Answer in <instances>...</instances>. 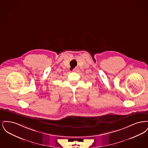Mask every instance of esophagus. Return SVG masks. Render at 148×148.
I'll return each instance as SVG.
<instances>
[{
  "instance_id": "34e87169",
  "label": "esophagus",
  "mask_w": 148,
  "mask_h": 148,
  "mask_svg": "<svg viewBox=\"0 0 148 148\" xmlns=\"http://www.w3.org/2000/svg\"><path fill=\"white\" fill-rule=\"evenodd\" d=\"M77 70H78V69H77V68H75V69H74L73 70V71H75V72H77Z\"/></svg>"
}]
</instances>
